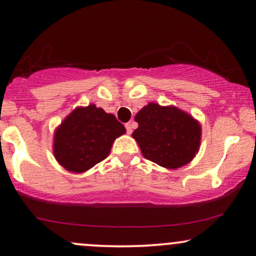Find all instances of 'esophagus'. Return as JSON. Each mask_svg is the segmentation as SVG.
I'll return each mask as SVG.
<instances>
[{
	"instance_id": "esophagus-1",
	"label": "esophagus",
	"mask_w": 256,
	"mask_h": 256,
	"mask_svg": "<svg viewBox=\"0 0 256 256\" xmlns=\"http://www.w3.org/2000/svg\"><path fill=\"white\" fill-rule=\"evenodd\" d=\"M126 129H127V132L128 134H132V122H128V124H126Z\"/></svg>"
}]
</instances>
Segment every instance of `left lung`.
<instances>
[{"label":"left lung","instance_id":"1","mask_svg":"<svg viewBox=\"0 0 256 256\" xmlns=\"http://www.w3.org/2000/svg\"><path fill=\"white\" fill-rule=\"evenodd\" d=\"M138 141L144 158L168 169L191 162L200 144V124L174 106L149 104L136 114Z\"/></svg>","mask_w":256,"mask_h":256}]
</instances>
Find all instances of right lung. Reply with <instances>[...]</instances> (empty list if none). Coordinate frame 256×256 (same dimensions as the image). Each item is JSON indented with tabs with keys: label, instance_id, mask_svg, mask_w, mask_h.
<instances>
[{
	"label": "right lung",
	"instance_id": "right-lung-1",
	"mask_svg": "<svg viewBox=\"0 0 256 256\" xmlns=\"http://www.w3.org/2000/svg\"><path fill=\"white\" fill-rule=\"evenodd\" d=\"M124 132V126L102 108L79 107L56 132V160L66 170L84 172L106 158L114 140Z\"/></svg>",
	"mask_w": 256,
	"mask_h": 256
}]
</instances>
